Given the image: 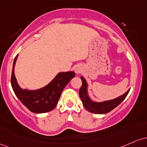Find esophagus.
I'll list each match as a JSON object with an SVG mask.
<instances>
[{
	"label": "esophagus",
	"instance_id": "esophagus-1",
	"mask_svg": "<svg viewBox=\"0 0 147 147\" xmlns=\"http://www.w3.org/2000/svg\"><path fill=\"white\" fill-rule=\"evenodd\" d=\"M74 71H76V73H80L82 71V67H80V66H76V67H75V68H74Z\"/></svg>",
	"mask_w": 147,
	"mask_h": 147
}]
</instances>
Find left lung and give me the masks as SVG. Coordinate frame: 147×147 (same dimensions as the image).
Here are the masks:
<instances>
[{
  "mask_svg": "<svg viewBox=\"0 0 147 147\" xmlns=\"http://www.w3.org/2000/svg\"><path fill=\"white\" fill-rule=\"evenodd\" d=\"M82 80V86L79 90V96L82 102V105L87 111L95 114H105L117 107L128 95L130 89L126 93L115 99L105 100L103 102H95L91 100L87 92V82L83 77H80Z\"/></svg>",
  "mask_w": 147,
  "mask_h": 147,
  "instance_id": "8db88e82",
  "label": "left lung"
}]
</instances>
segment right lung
Listing matches in <instances>:
<instances>
[{
  "label": "right lung",
  "mask_w": 147,
  "mask_h": 147,
  "mask_svg": "<svg viewBox=\"0 0 147 147\" xmlns=\"http://www.w3.org/2000/svg\"><path fill=\"white\" fill-rule=\"evenodd\" d=\"M18 55L19 54L13 62L11 76V85L16 97L32 113H44L51 111L58 103L64 88L75 76L74 71L58 73L51 82L39 90H24L19 85L14 75V67Z\"/></svg>",
  "instance_id": "add662e5"
}]
</instances>
